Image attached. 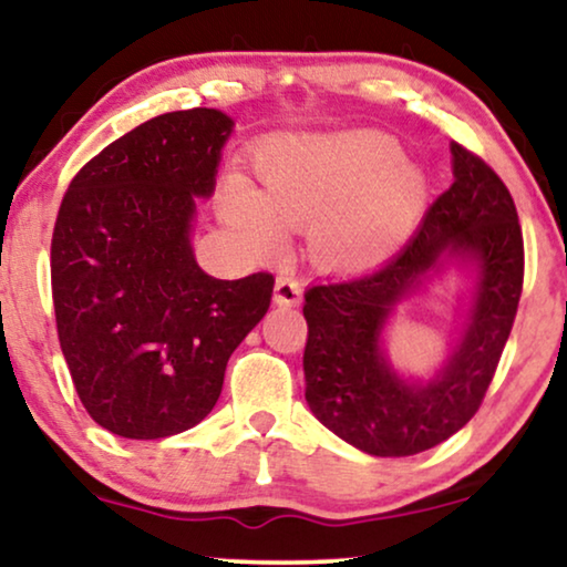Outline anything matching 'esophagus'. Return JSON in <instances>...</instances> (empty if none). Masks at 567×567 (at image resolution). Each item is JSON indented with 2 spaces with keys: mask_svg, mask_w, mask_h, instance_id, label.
Listing matches in <instances>:
<instances>
[{
  "mask_svg": "<svg viewBox=\"0 0 567 567\" xmlns=\"http://www.w3.org/2000/svg\"><path fill=\"white\" fill-rule=\"evenodd\" d=\"M301 293H305V284H301V278L297 274H291V270H284V274H278L276 291H274L276 305L297 307L301 301Z\"/></svg>",
  "mask_w": 567,
  "mask_h": 567,
  "instance_id": "esophagus-1",
  "label": "esophagus"
}]
</instances>
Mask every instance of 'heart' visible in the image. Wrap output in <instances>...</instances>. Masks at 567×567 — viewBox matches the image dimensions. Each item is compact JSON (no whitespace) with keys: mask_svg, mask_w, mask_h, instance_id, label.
<instances>
[{"mask_svg":"<svg viewBox=\"0 0 567 567\" xmlns=\"http://www.w3.org/2000/svg\"><path fill=\"white\" fill-rule=\"evenodd\" d=\"M262 193L243 181L224 188L227 219L262 247L281 243V224H315L317 252L330 262L382 258L408 235L425 204V177L392 136L353 131L281 136L255 159Z\"/></svg>","mask_w":567,"mask_h":567,"instance_id":"heart-1","label":"heart"}]
</instances>
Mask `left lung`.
<instances>
[{
    "label": "left lung",
    "mask_w": 567,
    "mask_h": 567,
    "mask_svg": "<svg viewBox=\"0 0 567 567\" xmlns=\"http://www.w3.org/2000/svg\"><path fill=\"white\" fill-rule=\"evenodd\" d=\"M454 183L410 243L382 268L305 291V379L317 421L374 456H410L454 436L483 405L514 328L524 286V237L506 183L467 146L452 144ZM444 254L478 262L476 307L447 369L408 385L378 351L389 309Z\"/></svg>",
    "instance_id": "obj_1"
}]
</instances>
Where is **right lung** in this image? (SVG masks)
<instances>
[{
    "label": "right lung",
    "mask_w": 567,
    "mask_h": 567,
    "mask_svg": "<svg viewBox=\"0 0 567 567\" xmlns=\"http://www.w3.org/2000/svg\"><path fill=\"white\" fill-rule=\"evenodd\" d=\"M231 118L157 115L95 154L61 198L51 237L56 332L92 421L165 439L212 413L229 355L262 320L274 274L221 281L190 250Z\"/></svg>",
    "instance_id": "1"
}]
</instances>
